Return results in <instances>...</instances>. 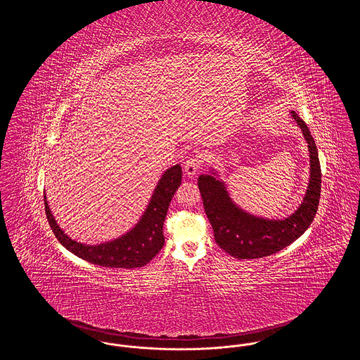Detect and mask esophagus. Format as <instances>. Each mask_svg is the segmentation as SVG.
Returning <instances> with one entry per match:
<instances>
[{"instance_id": "1", "label": "esophagus", "mask_w": 360, "mask_h": 360, "mask_svg": "<svg viewBox=\"0 0 360 360\" xmlns=\"http://www.w3.org/2000/svg\"><path fill=\"white\" fill-rule=\"evenodd\" d=\"M201 167V159L198 156H191L188 158V160L185 162V172L188 176H193L194 174H197V172L200 170Z\"/></svg>"}]
</instances>
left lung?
<instances>
[{
  "mask_svg": "<svg viewBox=\"0 0 360 360\" xmlns=\"http://www.w3.org/2000/svg\"><path fill=\"white\" fill-rule=\"evenodd\" d=\"M291 116L308 141L310 181L302 204L288 219L275 221L250 216L231 201L221 181L213 175H200L198 178V188L214 240L232 257L257 259L273 255L298 239L317 213L321 193V167L317 147L308 125L295 112H291Z\"/></svg>",
  "mask_w": 360,
  "mask_h": 360,
  "instance_id": "left-lung-1",
  "label": "left lung"
}]
</instances>
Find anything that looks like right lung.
I'll return each instance as SVG.
<instances>
[{
  "mask_svg": "<svg viewBox=\"0 0 360 360\" xmlns=\"http://www.w3.org/2000/svg\"><path fill=\"white\" fill-rule=\"evenodd\" d=\"M182 181L181 166L176 165L165 172L155 188L151 202L136 226L122 238L100 245H84L70 239L52 217L44 197L47 220L55 238L70 252L87 262L109 269H136L147 264L165 244L163 223L174 193Z\"/></svg>",
  "mask_w": 360,
  "mask_h": 360,
  "instance_id": "1",
  "label": "right lung"
}]
</instances>
